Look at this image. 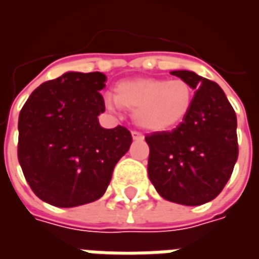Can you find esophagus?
Returning <instances> with one entry per match:
<instances>
[{"instance_id": "1", "label": "esophagus", "mask_w": 259, "mask_h": 259, "mask_svg": "<svg viewBox=\"0 0 259 259\" xmlns=\"http://www.w3.org/2000/svg\"><path fill=\"white\" fill-rule=\"evenodd\" d=\"M132 137H133L135 140H143V139H144V136L141 135L140 132H136V130L132 132Z\"/></svg>"}]
</instances>
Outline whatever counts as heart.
<instances>
[{
    "mask_svg": "<svg viewBox=\"0 0 259 259\" xmlns=\"http://www.w3.org/2000/svg\"><path fill=\"white\" fill-rule=\"evenodd\" d=\"M193 98V89L183 79H135L115 85V97H105V105L111 111L119 105L135 111L141 127L163 132L185 122Z\"/></svg>",
    "mask_w": 259,
    "mask_h": 259,
    "instance_id": "1",
    "label": "heart"
}]
</instances>
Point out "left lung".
<instances>
[{"instance_id": "left-lung-1", "label": "left lung", "mask_w": 259, "mask_h": 259, "mask_svg": "<svg viewBox=\"0 0 259 259\" xmlns=\"http://www.w3.org/2000/svg\"><path fill=\"white\" fill-rule=\"evenodd\" d=\"M170 73L194 89V98L176 129L146 136L148 178L165 200L201 205L218 197L232 176L239 157L237 118L215 81L190 70Z\"/></svg>"}]
</instances>
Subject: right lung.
<instances>
[{"label": "right lung", "instance_id": "add662e5", "mask_svg": "<svg viewBox=\"0 0 259 259\" xmlns=\"http://www.w3.org/2000/svg\"><path fill=\"white\" fill-rule=\"evenodd\" d=\"M101 72H68L38 85L19 113L18 159L33 193L59 208L98 200L129 151L123 126L104 129Z\"/></svg>", "mask_w": 259, "mask_h": 259}]
</instances>
